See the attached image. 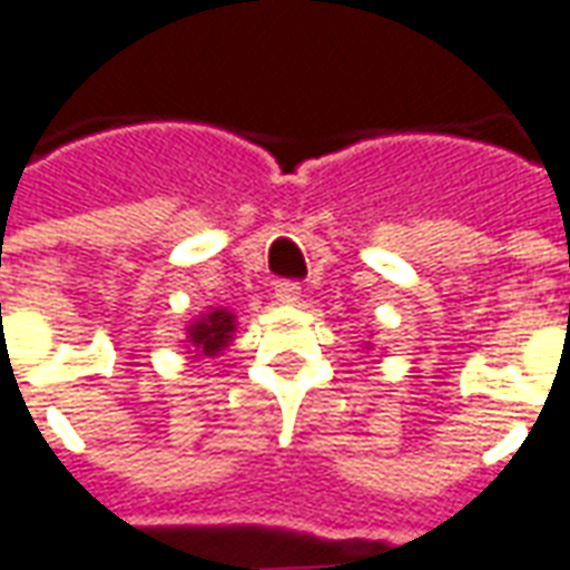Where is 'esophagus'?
I'll return each mask as SVG.
<instances>
[{"mask_svg": "<svg viewBox=\"0 0 570 570\" xmlns=\"http://www.w3.org/2000/svg\"><path fill=\"white\" fill-rule=\"evenodd\" d=\"M276 301L278 304H297V301H301V285H297V282H288V278L276 282Z\"/></svg>", "mask_w": 570, "mask_h": 570, "instance_id": "34e87169", "label": "esophagus"}]
</instances>
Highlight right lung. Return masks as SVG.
Segmentation results:
<instances>
[{
  "label": "right lung",
  "instance_id": "obj_1",
  "mask_svg": "<svg viewBox=\"0 0 570 570\" xmlns=\"http://www.w3.org/2000/svg\"><path fill=\"white\" fill-rule=\"evenodd\" d=\"M233 331H236V316L224 309V306H214L212 313L199 316L187 328V343L196 356H217L224 346L233 341Z\"/></svg>",
  "mask_w": 570,
  "mask_h": 570
}]
</instances>
